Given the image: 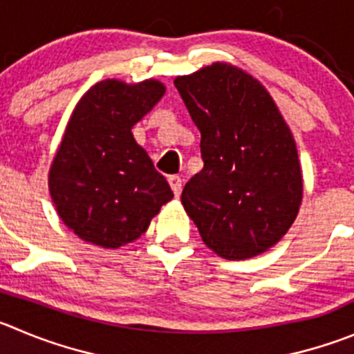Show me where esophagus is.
<instances>
[{"mask_svg":"<svg viewBox=\"0 0 354 354\" xmlns=\"http://www.w3.org/2000/svg\"><path fill=\"white\" fill-rule=\"evenodd\" d=\"M169 185H171V190H173V194L176 197H180L181 194V178L180 176H169Z\"/></svg>","mask_w":354,"mask_h":354,"instance_id":"obj_1","label":"esophagus"}]
</instances>
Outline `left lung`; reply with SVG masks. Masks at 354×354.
<instances>
[{"mask_svg": "<svg viewBox=\"0 0 354 354\" xmlns=\"http://www.w3.org/2000/svg\"><path fill=\"white\" fill-rule=\"evenodd\" d=\"M201 131L204 167L181 194L204 244L225 260H246L281 239L302 204L293 134L267 88L229 62L174 78Z\"/></svg>", "mask_w": 354, "mask_h": 354, "instance_id": "1", "label": "left lung"}]
</instances>
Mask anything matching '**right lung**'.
Masks as SVG:
<instances>
[{
	"instance_id": "add662e5",
	"label": "right lung",
	"mask_w": 354,
	"mask_h": 354,
	"mask_svg": "<svg viewBox=\"0 0 354 354\" xmlns=\"http://www.w3.org/2000/svg\"><path fill=\"white\" fill-rule=\"evenodd\" d=\"M164 94L166 85L155 78H108L77 102L48 171V192L62 223L80 239L106 250L125 246L173 199L131 132Z\"/></svg>"
}]
</instances>
